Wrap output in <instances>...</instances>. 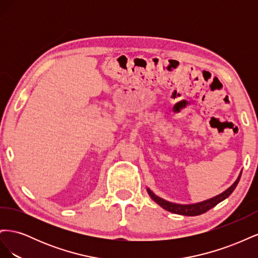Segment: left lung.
<instances>
[{"instance_id":"left-lung-1","label":"left lung","mask_w":258,"mask_h":258,"mask_svg":"<svg viewBox=\"0 0 258 258\" xmlns=\"http://www.w3.org/2000/svg\"><path fill=\"white\" fill-rule=\"evenodd\" d=\"M239 179H240V176L238 177L237 181L229 187L227 190H225L221 195H218V196H216L212 199L206 200L204 202H200V204H195V205H185L184 206V205L172 204V202L166 201V200L159 198L158 196H156V195L148 188H147V192L151 196V198L156 202V204H158L160 207H162L165 210L169 211V212H172V213H175V214H181V215H186V216H196V215H200V214L206 213L207 211L214 208L216 205L220 204L221 201H223L224 199L229 197V195L233 190H235V188L237 187V185L239 183Z\"/></svg>"}]
</instances>
